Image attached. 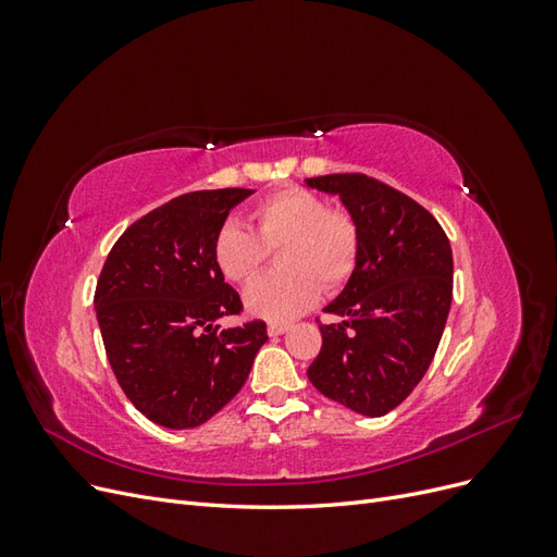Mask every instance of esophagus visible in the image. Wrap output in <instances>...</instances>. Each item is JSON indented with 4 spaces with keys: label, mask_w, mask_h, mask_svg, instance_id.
Masks as SVG:
<instances>
[{
    "label": "esophagus",
    "mask_w": 557,
    "mask_h": 557,
    "mask_svg": "<svg viewBox=\"0 0 557 557\" xmlns=\"http://www.w3.org/2000/svg\"><path fill=\"white\" fill-rule=\"evenodd\" d=\"M288 330H290V323H269V325H267L269 336H278V334L288 332Z\"/></svg>",
    "instance_id": "obj_1"
}]
</instances>
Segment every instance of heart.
I'll return each mask as SVG.
<instances>
[{"mask_svg":"<svg viewBox=\"0 0 557 557\" xmlns=\"http://www.w3.org/2000/svg\"><path fill=\"white\" fill-rule=\"evenodd\" d=\"M256 232L227 221L218 227L211 258L232 283H248L269 250L278 252L283 272L248 285L244 305L252 315L288 320L307 311L323 285L336 290L352 276L360 258V230L346 211L327 209L325 199L305 188H285L250 211Z\"/></svg>","mask_w":557,"mask_h":557,"instance_id":"1","label":"heart"}]
</instances>
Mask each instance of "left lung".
<instances>
[{"label": "left lung", "instance_id": "obj_1", "mask_svg": "<svg viewBox=\"0 0 557 557\" xmlns=\"http://www.w3.org/2000/svg\"><path fill=\"white\" fill-rule=\"evenodd\" d=\"M309 188L339 195L360 230V258L325 307L323 346L307 369L325 397L362 416H385L425 376L453 299L450 242L436 218L372 176L327 174Z\"/></svg>", "mask_w": 557, "mask_h": 557}]
</instances>
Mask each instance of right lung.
Instances as JSON below:
<instances>
[{"mask_svg": "<svg viewBox=\"0 0 557 557\" xmlns=\"http://www.w3.org/2000/svg\"><path fill=\"white\" fill-rule=\"evenodd\" d=\"M248 195L223 188L166 201L121 234L99 274L95 311L109 364L137 411L162 428L207 423L242 391L267 342L262 320L215 323L244 309L211 244Z\"/></svg>", "mask_w": 557, "mask_h": 557, "instance_id": "obj_1", "label": "right lung"}]
</instances>
